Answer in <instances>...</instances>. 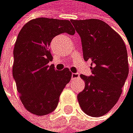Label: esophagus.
<instances>
[{"mask_svg": "<svg viewBox=\"0 0 133 133\" xmlns=\"http://www.w3.org/2000/svg\"><path fill=\"white\" fill-rule=\"evenodd\" d=\"M79 74H78V73H73L72 74V78L73 80H74V79H78V78H79Z\"/></svg>", "mask_w": 133, "mask_h": 133, "instance_id": "esophagus-1", "label": "esophagus"}]
</instances>
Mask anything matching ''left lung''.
Wrapping results in <instances>:
<instances>
[{
  "label": "left lung",
  "mask_w": 133,
  "mask_h": 133,
  "mask_svg": "<svg viewBox=\"0 0 133 133\" xmlns=\"http://www.w3.org/2000/svg\"><path fill=\"white\" fill-rule=\"evenodd\" d=\"M70 22L81 37L83 59L91 62L92 74L89 77L80 75L85 81V88L78 95V101L87 115L100 117L115 106L128 78L125 43L102 20L91 18Z\"/></svg>",
  "instance_id": "8db88e82"
}]
</instances>
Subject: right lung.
Instances as JSON below:
<instances>
[{
  "mask_svg": "<svg viewBox=\"0 0 133 133\" xmlns=\"http://www.w3.org/2000/svg\"><path fill=\"white\" fill-rule=\"evenodd\" d=\"M64 32L75 33L70 21L38 18L28 22L18 35L13 77L23 105L33 115L42 116L54 111L72 77L67 68L59 71L48 65L53 58L49 48L51 40Z\"/></svg>",
  "mask_w": 133,
  "mask_h": 133,
  "instance_id": "obj_1",
  "label": "right lung"
}]
</instances>
